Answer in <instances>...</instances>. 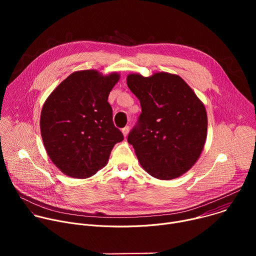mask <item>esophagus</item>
<instances>
[{
    "label": "esophagus",
    "instance_id": "1",
    "mask_svg": "<svg viewBox=\"0 0 256 256\" xmlns=\"http://www.w3.org/2000/svg\"><path fill=\"white\" fill-rule=\"evenodd\" d=\"M122 134H124V136L126 138V136H128V132H130V126H126V128H124L122 130Z\"/></svg>",
    "mask_w": 256,
    "mask_h": 256
}]
</instances>
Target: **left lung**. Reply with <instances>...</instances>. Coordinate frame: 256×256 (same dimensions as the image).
<instances>
[{
  "label": "left lung",
  "mask_w": 256,
  "mask_h": 256,
  "mask_svg": "<svg viewBox=\"0 0 256 256\" xmlns=\"http://www.w3.org/2000/svg\"><path fill=\"white\" fill-rule=\"evenodd\" d=\"M126 83L138 97L142 114L128 134L140 166L151 176L170 180L198 160L208 132L204 103L178 75L130 74Z\"/></svg>",
  "instance_id": "1"
}]
</instances>
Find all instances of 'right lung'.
<instances>
[{
    "mask_svg": "<svg viewBox=\"0 0 256 256\" xmlns=\"http://www.w3.org/2000/svg\"><path fill=\"white\" fill-rule=\"evenodd\" d=\"M120 79L118 72L77 70L48 97L40 114V132L46 153L66 175L88 178L109 159L124 140L112 120L108 95Z\"/></svg>",
    "mask_w": 256,
    "mask_h": 256,
    "instance_id": "1",
    "label": "right lung"
}]
</instances>
